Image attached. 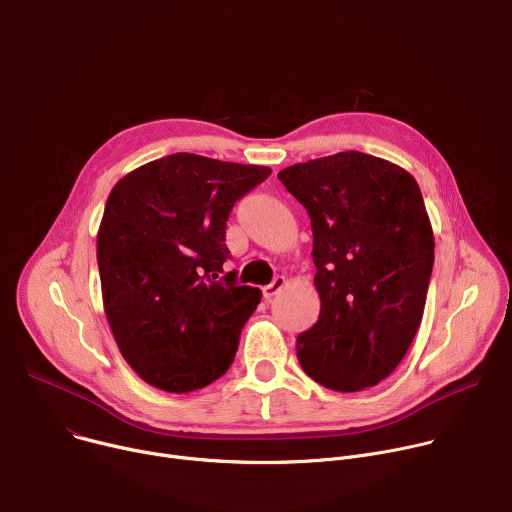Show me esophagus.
<instances>
[{
	"label": "esophagus",
	"mask_w": 512,
	"mask_h": 512,
	"mask_svg": "<svg viewBox=\"0 0 512 512\" xmlns=\"http://www.w3.org/2000/svg\"><path fill=\"white\" fill-rule=\"evenodd\" d=\"M285 283H287L285 277H275L273 283H269V285L263 287V298H265L267 302H271V300L279 294V291L285 287Z\"/></svg>",
	"instance_id": "obj_1"
}]
</instances>
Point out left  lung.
Instances as JSON below:
<instances>
[{
  "label": "left lung",
  "mask_w": 512,
  "mask_h": 512,
  "mask_svg": "<svg viewBox=\"0 0 512 512\" xmlns=\"http://www.w3.org/2000/svg\"><path fill=\"white\" fill-rule=\"evenodd\" d=\"M310 214L318 322L298 336L302 369L354 393L387 379L423 318L433 231L415 178L362 154L296 164L277 174Z\"/></svg>",
  "instance_id": "obj_1"
}]
</instances>
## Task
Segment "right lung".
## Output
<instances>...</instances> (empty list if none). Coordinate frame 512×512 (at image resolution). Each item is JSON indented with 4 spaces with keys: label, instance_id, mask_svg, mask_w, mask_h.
Segmentation results:
<instances>
[{
    "label": "right lung",
    "instance_id": "add662e5",
    "mask_svg": "<svg viewBox=\"0 0 512 512\" xmlns=\"http://www.w3.org/2000/svg\"><path fill=\"white\" fill-rule=\"evenodd\" d=\"M267 166L174 154L123 176L97 233L103 308L129 367L166 393L223 377L261 291L221 276L233 204Z\"/></svg>",
    "mask_w": 512,
    "mask_h": 512
}]
</instances>
